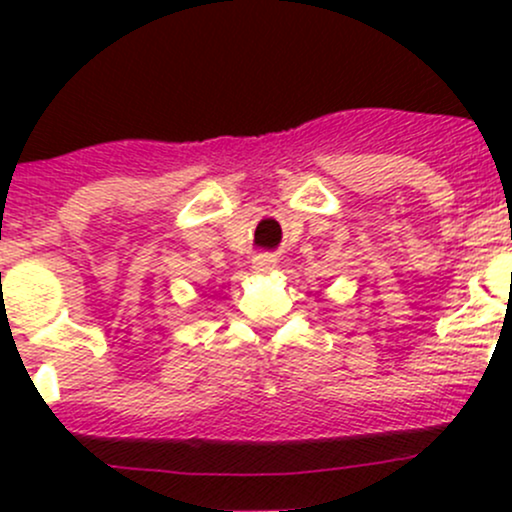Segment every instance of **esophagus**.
<instances>
[{"label":"esophagus","mask_w":512,"mask_h":512,"mask_svg":"<svg viewBox=\"0 0 512 512\" xmlns=\"http://www.w3.org/2000/svg\"><path fill=\"white\" fill-rule=\"evenodd\" d=\"M274 267H276V255H272V252H260V255H255V260H252V269H255L257 274L272 272Z\"/></svg>","instance_id":"34e87169"}]
</instances>
